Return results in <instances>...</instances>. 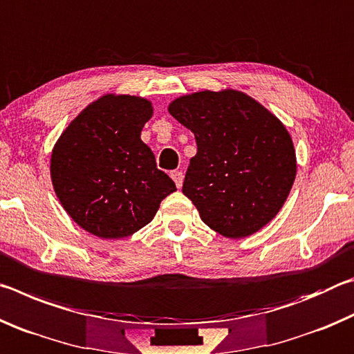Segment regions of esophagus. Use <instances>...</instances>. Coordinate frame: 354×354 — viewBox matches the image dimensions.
Here are the masks:
<instances>
[{
	"instance_id": "esophagus-1",
	"label": "esophagus",
	"mask_w": 354,
	"mask_h": 354,
	"mask_svg": "<svg viewBox=\"0 0 354 354\" xmlns=\"http://www.w3.org/2000/svg\"><path fill=\"white\" fill-rule=\"evenodd\" d=\"M170 176H171L173 181H175L176 187H178V189H181V187H183V181H184V175H183V171H171V173H170Z\"/></svg>"
}]
</instances>
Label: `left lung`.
<instances>
[{
  "mask_svg": "<svg viewBox=\"0 0 354 354\" xmlns=\"http://www.w3.org/2000/svg\"><path fill=\"white\" fill-rule=\"evenodd\" d=\"M169 112L195 134L196 154L183 194L218 234H254L283 207L297 175L295 149L284 124L237 91L196 92Z\"/></svg>",
  "mask_w": 354,
  "mask_h": 354,
  "instance_id": "left-lung-1",
  "label": "left lung"
}]
</instances>
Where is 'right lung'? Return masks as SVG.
I'll list each match as a JSON object with an SVG mask.
<instances>
[{"label":"right lung","mask_w":354,"mask_h":354,"mask_svg":"<svg viewBox=\"0 0 354 354\" xmlns=\"http://www.w3.org/2000/svg\"><path fill=\"white\" fill-rule=\"evenodd\" d=\"M151 115L145 98L104 95L68 124L53 149L51 179L57 198L93 236L134 234L176 190L140 140Z\"/></svg>","instance_id":"obj_1"}]
</instances>
